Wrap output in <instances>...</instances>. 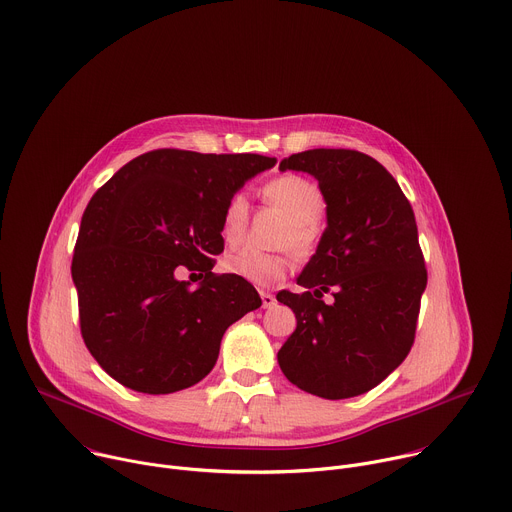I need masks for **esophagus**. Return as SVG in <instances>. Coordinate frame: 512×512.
<instances>
[{"label": "esophagus", "instance_id": "1", "mask_svg": "<svg viewBox=\"0 0 512 512\" xmlns=\"http://www.w3.org/2000/svg\"><path fill=\"white\" fill-rule=\"evenodd\" d=\"M261 302H263V308H273L277 304L275 296L267 294V291H261Z\"/></svg>", "mask_w": 512, "mask_h": 512}]
</instances>
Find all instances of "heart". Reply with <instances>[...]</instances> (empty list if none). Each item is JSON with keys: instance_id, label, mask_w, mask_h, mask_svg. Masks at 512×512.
<instances>
[{"instance_id": "heart-1", "label": "heart", "mask_w": 512, "mask_h": 512, "mask_svg": "<svg viewBox=\"0 0 512 512\" xmlns=\"http://www.w3.org/2000/svg\"><path fill=\"white\" fill-rule=\"evenodd\" d=\"M263 194L287 218V229L277 237V245L289 247V251L300 259L310 257L320 241L316 218L324 210V194L318 184L296 174H287L265 184ZM247 216V198L243 192H235L223 212L221 233L227 243L233 245L243 239ZM221 265L227 273L255 285H273L283 279L287 271V257L281 253H261L243 247L229 251Z\"/></svg>"}]
</instances>
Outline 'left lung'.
Masks as SVG:
<instances>
[{
	"instance_id": "1",
	"label": "left lung",
	"mask_w": 512,
	"mask_h": 512,
	"mask_svg": "<svg viewBox=\"0 0 512 512\" xmlns=\"http://www.w3.org/2000/svg\"><path fill=\"white\" fill-rule=\"evenodd\" d=\"M279 170L318 180L328 227L298 275L302 294H277L298 320L277 362L289 383L316 397L362 395L413 346L427 285L413 208L377 160L354 150H308ZM324 293L335 300L326 305Z\"/></svg>"
}]
</instances>
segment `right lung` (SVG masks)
<instances>
[{
	"label": "right lung",
	"mask_w": 512,
	"mask_h": 512,
	"mask_svg": "<svg viewBox=\"0 0 512 512\" xmlns=\"http://www.w3.org/2000/svg\"><path fill=\"white\" fill-rule=\"evenodd\" d=\"M257 154L154 150L91 198L72 257L81 334L127 389L168 395L202 381L227 328L261 306L255 287L212 273L223 212L247 180L275 166ZM186 266L203 281L190 288Z\"/></svg>",
	"instance_id": "right-lung-1"
}]
</instances>
